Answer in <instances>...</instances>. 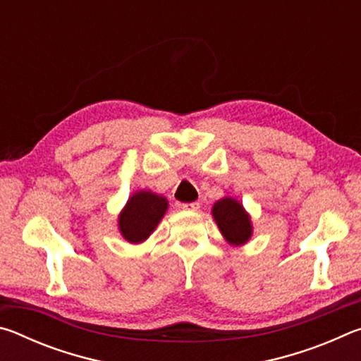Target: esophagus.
I'll list each match as a JSON object with an SVG mask.
<instances>
[{
  "label": "esophagus",
  "mask_w": 361,
  "mask_h": 361,
  "mask_svg": "<svg viewBox=\"0 0 361 361\" xmlns=\"http://www.w3.org/2000/svg\"><path fill=\"white\" fill-rule=\"evenodd\" d=\"M183 209L185 210H191V212H197L200 209L199 202H189V204H183Z\"/></svg>",
  "instance_id": "obj_1"
}]
</instances>
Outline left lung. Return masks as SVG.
<instances>
[{
	"instance_id": "8db88e82",
	"label": "left lung",
	"mask_w": 361,
	"mask_h": 361,
	"mask_svg": "<svg viewBox=\"0 0 361 361\" xmlns=\"http://www.w3.org/2000/svg\"><path fill=\"white\" fill-rule=\"evenodd\" d=\"M212 215L215 218L219 231L231 245H243L253 234L250 215L239 200L224 197L213 205Z\"/></svg>"
}]
</instances>
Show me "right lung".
<instances>
[{
	"label": "right lung",
	"instance_id": "1",
	"mask_svg": "<svg viewBox=\"0 0 361 361\" xmlns=\"http://www.w3.org/2000/svg\"><path fill=\"white\" fill-rule=\"evenodd\" d=\"M169 202L164 195L151 191H137L119 213L118 226L122 237L130 243H142L157 228L166 215Z\"/></svg>",
	"mask_w": 361,
	"mask_h": 361
}]
</instances>
